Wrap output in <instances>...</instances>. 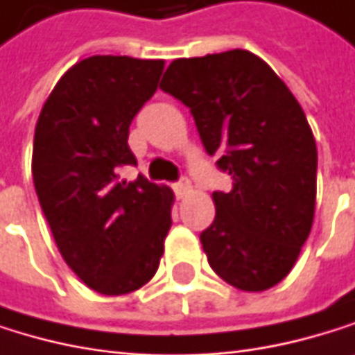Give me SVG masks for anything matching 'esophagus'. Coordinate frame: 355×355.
<instances>
[{
  "mask_svg": "<svg viewBox=\"0 0 355 355\" xmlns=\"http://www.w3.org/2000/svg\"><path fill=\"white\" fill-rule=\"evenodd\" d=\"M172 189H174L176 198H185V196L191 191V183H189V179H185V176H183V179H181L179 183H174V185H172Z\"/></svg>",
  "mask_w": 355,
  "mask_h": 355,
  "instance_id": "34e87169",
  "label": "esophagus"
}]
</instances>
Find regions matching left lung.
Returning <instances> with one entry per match:
<instances>
[{"instance_id":"obj_1","label":"left lung","mask_w":355,"mask_h":355,"mask_svg":"<svg viewBox=\"0 0 355 355\" xmlns=\"http://www.w3.org/2000/svg\"><path fill=\"white\" fill-rule=\"evenodd\" d=\"M159 88L189 107L202 145L232 174L200 242L227 284L261 293L291 273L315 210L318 149L307 117L273 69L248 50L176 58Z\"/></svg>"}]
</instances>
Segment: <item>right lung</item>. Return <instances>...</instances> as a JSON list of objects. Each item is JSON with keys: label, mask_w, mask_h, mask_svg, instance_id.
Returning a JSON list of instances; mask_svg holds the SVG:
<instances>
[{"label": "right lung", "mask_w": 355, "mask_h": 355, "mask_svg": "<svg viewBox=\"0 0 355 355\" xmlns=\"http://www.w3.org/2000/svg\"><path fill=\"white\" fill-rule=\"evenodd\" d=\"M164 60L90 56L48 96L33 139V183L64 263L101 295H128L155 275L172 225V191L145 176L128 147L135 115Z\"/></svg>", "instance_id": "1"}]
</instances>
